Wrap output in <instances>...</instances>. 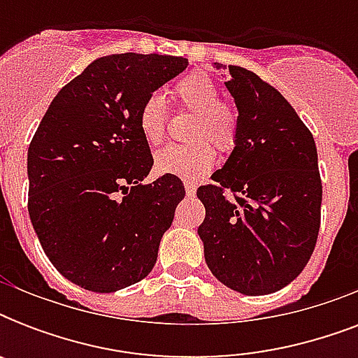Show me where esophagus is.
Segmentation results:
<instances>
[{"mask_svg": "<svg viewBox=\"0 0 358 358\" xmlns=\"http://www.w3.org/2000/svg\"><path fill=\"white\" fill-rule=\"evenodd\" d=\"M184 187H185V193L189 196L195 195V191H196V184L195 182H191V180H184Z\"/></svg>", "mask_w": 358, "mask_h": 358, "instance_id": "1", "label": "esophagus"}]
</instances>
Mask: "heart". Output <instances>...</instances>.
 <instances>
[{
    "instance_id": "1",
    "label": "heart",
    "mask_w": 358,
    "mask_h": 358,
    "mask_svg": "<svg viewBox=\"0 0 358 358\" xmlns=\"http://www.w3.org/2000/svg\"><path fill=\"white\" fill-rule=\"evenodd\" d=\"M173 96L178 106L195 111L189 145H167L154 156L157 173L180 178H196L215 165V148L229 152L238 137V115L219 102L217 83L204 72H193L174 85ZM167 106L159 92H152L141 103L137 124L148 145H157L165 135Z\"/></svg>"
}]
</instances>
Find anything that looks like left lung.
I'll return each instance as SVG.
<instances>
[{
  "label": "left lung",
  "mask_w": 358,
  "mask_h": 358,
  "mask_svg": "<svg viewBox=\"0 0 358 358\" xmlns=\"http://www.w3.org/2000/svg\"><path fill=\"white\" fill-rule=\"evenodd\" d=\"M227 70L238 108L229 159L196 196L206 208L199 227L204 260L227 288L266 295L288 286L310 260L322 210L314 137L288 100L255 72ZM229 189L232 199L224 195Z\"/></svg>",
  "instance_id": "8db88e82"
}]
</instances>
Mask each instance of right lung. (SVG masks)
<instances>
[{
  "label": "right lung",
  "instance_id": "right-lung-1",
  "mask_svg": "<svg viewBox=\"0 0 358 358\" xmlns=\"http://www.w3.org/2000/svg\"><path fill=\"white\" fill-rule=\"evenodd\" d=\"M187 69L173 55L115 53L92 61L50 103L27 150L29 217L64 278L96 294L152 271L163 234L185 196L152 169L137 113L145 98Z\"/></svg>",
  "mask_w": 358,
  "mask_h": 358
}]
</instances>
